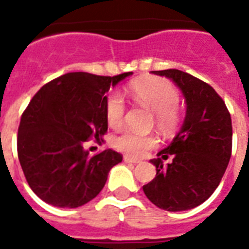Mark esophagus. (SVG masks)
<instances>
[{
  "label": "esophagus",
  "instance_id": "obj_1",
  "mask_svg": "<svg viewBox=\"0 0 249 249\" xmlns=\"http://www.w3.org/2000/svg\"><path fill=\"white\" fill-rule=\"evenodd\" d=\"M124 161H125V163H130V164H138V163H140V160L133 159V158H130V156H124Z\"/></svg>",
  "mask_w": 249,
  "mask_h": 249
}]
</instances>
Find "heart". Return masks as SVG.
<instances>
[{"mask_svg": "<svg viewBox=\"0 0 249 249\" xmlns=\"http://www.w3.org/2000/svg\"><path fill=\"white\" fill-rule=\"evenodd\" d=\"M129 95L138 105L154 112L155 123L164 130L173 129L178 123V90L161 77H143L129 85ZM125 102L119 93H111L106 99V119L111 128H120L124 123ZM158 140L152 134L125 132L115 140V147L133 158L144 156L156 147Z\"/></svg>", "mask_w": 249, "mask_h": 249, "instance_id": "heart-1", "label": "heart"}]
</instances>
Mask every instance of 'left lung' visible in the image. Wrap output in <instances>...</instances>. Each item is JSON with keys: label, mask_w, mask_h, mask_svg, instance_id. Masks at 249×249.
<instances>
[{"label": "left lung", "mask_w": 249, "mask_h": 249, "mask_svg": "<svg viewBox=\"0 0 249 249\" xmlns=\"http://www.w3.org/2000/svg\"><path fill=\"white\" fill-rule=\"evenodd\" d=\"M170 79L183 94L186 115L179 132L168 147L150 160L156 176L143 193L156 207L179 212L208 199L228 168L231 156V117L212 86L179 70L152 71ZM172 155V163L162 160Z\"/></svg>", "instance_id": "1"}]
</instances>
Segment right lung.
Segmentation results:
<instances>
[{
    "instance_id": "add662e5",
    "label": "right lung",
    "mask_w": 249,
    "mask_h": 249,
    "mask_svg": "<svg viewBox=\"0 0 249 249\" xmlns=\"http://www.w3.org/2000/svg\"><path fill=\"white\" fill-rule=\"evenodd\" d=\"M71 72L44 85L18 130V158L32 191L48 204L77 208L97 196L123 156L111 148L89 155L86 141L107 132L106 93L132 76Z\"/></svg>"
}]
</instances>
